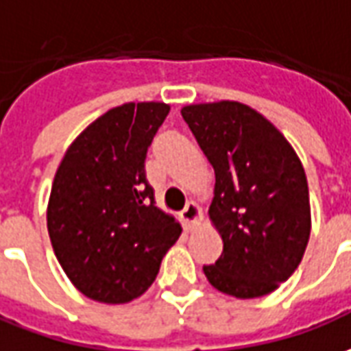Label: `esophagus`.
<instances>
[{
    "instance_id": "esophagus-1",
    "label": "esophagus",
    "mask_w": 351,
    "mask_h": 351,
    "mask_svg": "<svg viewBox=\"0 0 351 351\" xmlns=\"http://www.w3.org/2000/svg\"><path fill=\"white\" fill-rule=\"evenodd\" d=\"M180 218H182V222L188 228L193 226V224H197V222H201V218H203L201 207L197 205V203L190 201V203H188V205L184 207L182 213H180Z\"/></svg>"
}]
</instances>
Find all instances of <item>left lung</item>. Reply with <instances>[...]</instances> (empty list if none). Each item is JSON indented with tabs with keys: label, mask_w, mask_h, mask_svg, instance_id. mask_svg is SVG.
Here are the masks:
<instances>
[{
	"label": "left lung",
	"mask_w": 351,
	"mask_h": 351,
	"mask_svg": "<svg viewBox=\"0 0 351 351\" xmlns=\"http://www.w3.org/2000/svg\"><path fill=\"white\" fill-rule=\"evenodd\" d=\"M180 114L217 178L209 218L224 249L203 266L205 278L235 298L274 293L298 268L312 230L295 148L271 121L235 100L190 104Z\"/></svg>",
	"instance_id": "8db88e82"
}]
</instances>
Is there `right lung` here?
I'll return each mask as SVG.
<instances>
[{
	"label": "right lung",
	"mask_w": 351,
	"mask_h": 351,
	"mask_svg": "<svg viewBox=\"0 0 351 351\" xmlns=\"http://www.w3.org/2000/svg\"><path fill=\"white\" fill-rule=\"evenodd\" d=\"M169 110L165 102L108 110L68 146L56 169L49 237L68 279L90 300L125 304L146 293L182 234L180 222L156 207L144 171Z\"/></svg>",
	"instance_id": "1"
}]
</instances>
